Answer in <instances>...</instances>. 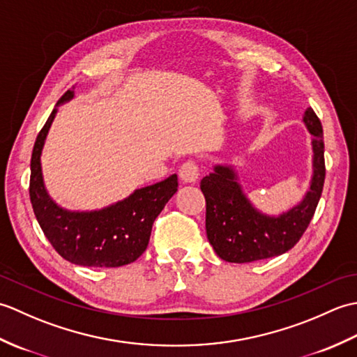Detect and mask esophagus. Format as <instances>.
Instances as JSON below:
<instances>
[{
  "instance_id": "esophagus-1",
  "label": "esophagus",
  "mask_w": 357,
  "mask_h": 357,
  "mask_svg": "<svg viewBox=\"0 0 357 357\" xmlns=\"http://www.w3.org/2000/svg\"><path fill=\"white\" fill-rule=\"evenodd\" d=\"M179 178L184 183H196L199 178V167L195 161H187L179 169Z\"/></svg>"
}]
</instances>
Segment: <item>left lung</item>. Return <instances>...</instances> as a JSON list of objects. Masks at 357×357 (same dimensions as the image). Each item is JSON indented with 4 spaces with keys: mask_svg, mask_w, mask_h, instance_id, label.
<instances>
[{
    "mask_svg": "<svg viewBox=\"0 0 357 357\" xmlns=\"http://www.w3.org/2000/svg\"><path fill=\"white\" fill-rule=\"evenodd\" d=\"M304 123L313 135V176L304 199L285 213L268 216L256 210L233 167L215 165V172L202 178L207 238L221 259L244 264L279 256L293 248L307 230L322 195L325 159L322 124L312 107L305 110Z\"/></svg>",
    "mask_w": 357,
    "mask_h": 357,
    "instance_id": "1",
    "label": "left lung"
}]
</instances>
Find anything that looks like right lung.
I'll return each instance as SVG.
<instances>
[{
  "mask_svg": "<svg viewBox=\"0 0 357 357\" xmlns=\"http://www.w3.org/2000/svg\"><path fill=\"white\" fill-rule=\"evenodd\" d=\"M73 98L67 90L56 105ZM58 109L38 133L30 161V202L36 221L52 247L66 261L82 267H121L146 252L151 225L178 190V176L172 174L153 185L135 190L128 198L95 211H69L56 206L44 187L41 150Z\"/></svg>",
  "mask_w": 357,
  "mask_h": 357,
  "instance_id": "right-lung-1",
  "label": "right lung"
}]
</instances>
